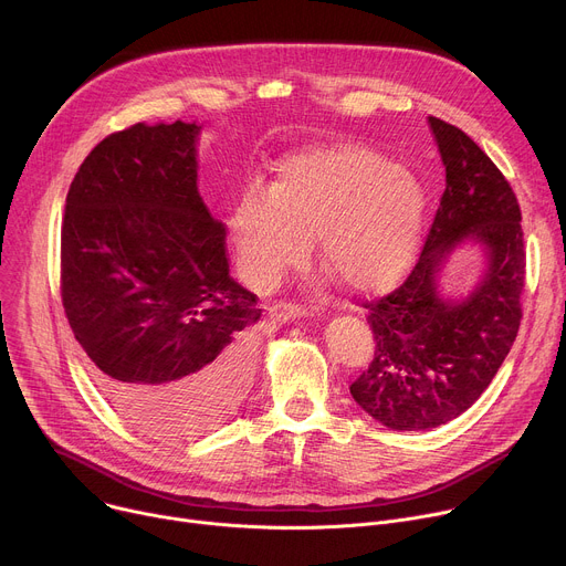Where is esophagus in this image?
<instances>
[{
    "label": "esophagus",
    "mask_w": 566,
    "mask_h": 566,
    "mask_svg": "<svg viewBox=\"0 0 566 566\" xmlns=\"http://www.w3.org/2000/svg\"><path fill=\"white\" fill-rule=\"evenodd\" d=\"M271 315L280 322H286V319H295V317L306 315V308L300 306V304H291V302H275L271 306Z\"/></svg>",
    "instance_id": "obj_1"
}]
</instances>
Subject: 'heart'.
Listing matches in <instances>:
<instances>
[{
	"label": "heart",
	"instance_id": "heart-1",
	"mask_svg": "<svg viewBox=\"0 0 566 566\" xmlns=\"http://www.w3.org/2000/svg\"><path fill=\"white\" fill-rule=\"evenodd\" d=\"M426 217L415 175L382 154L338 143L308 147L277 166L271 190L249 186L230 228L244 277L275 286L317 237V260L354 293H382L410 269Z\"/></svg>",
	"mask_w": 566,
	"mask_h": 566
}]
</instances>
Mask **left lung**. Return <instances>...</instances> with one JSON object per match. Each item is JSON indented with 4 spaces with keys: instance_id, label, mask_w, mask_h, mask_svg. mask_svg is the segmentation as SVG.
<instances>
[{
    "instance_id": "obj_1",
    "label": "left lung",
    "mask_w": 566,
    "mask_h": 566,
    "mask_svg": "<svg viewBox=\"0 0 566 566\" xmlns=\"http://www.w3.org/2000/svg\"><path fill=\"white\" fill-rule=\"evenodd\" d=\"M446 190L417 266L396 291L369 308L376 352L352 382L358 406L391 430H430L483 394L509 356L522 319L524 232L506 177L465 132L430 116ZM474 240L488 271L463 301L438 293L436 277L449 253Z\"/></svg>"
}]
</instances>
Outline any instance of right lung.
<instances>
[{"mask_svg":"<svg viewBox=\"0 0 566 566\" xmlns=\"http://www.w3.org/2000/svg\"><path fill=\"white\" fill-rule=\"evenodd\" d=\"M197 123H136L75 172L60 291L107 402L179 441L223 421L247 391L258 295L228 273L226 226L197 188Z\"/></svg>","mask_w":566,"mask_h":566,"instance_id":"right-lung-1","label":"right lung"}]
</instances>
